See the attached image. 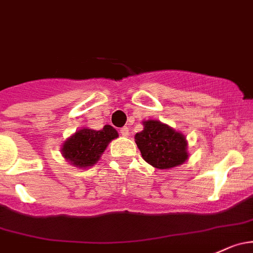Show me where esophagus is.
I'll list each match as a JSON object with an SVG mask.
<instances>
[{
	"label": "esophagus",
	"instance_id": "1",
	"mask_svg": "<svg viewBox=\"0 0 253 253\" xmlns=\"http://www.w3.org/2000/svg\"><path fill=\"white\" fill-rule=\"evenodd\" d=\"M120 133L124 135V137H128V135H129V128L127 126L122 127V128L120 129Z\"/></svg>",
	"mask_w": 253,
	"mask_h": 253
}]
</instances>
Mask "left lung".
Returning a JSON list of instances; mask_svg holds the SVG:
<instances>
[{
    "label": "left lung",
    "instance_id": "1",
    "mask_svg": "<svg viewBox=\"0 0 253 253\" xmlns=\"http://www.w3.org/2000/svg\"><path fill=\"white\" fill-rule=\"evenodd\" d=\"M142 124L143 131L135 133L134 140L142 158L149 165L169 169L188 160V140L182 132L159 120H144Z\"/></svg>",
    "mask_w": 253,
    "mask_h": 253
}]
</instances>
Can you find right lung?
<instances>
[{
  "label": "right lung",
  "mask_w": 253,
  "mask_h": 253,
  "mask_svg": "<svg viewBox=\"0 0 253 253\" xmlns=\"http://www.w3.org/2000/svg\"><path fill=\"white\" fill-rule=\"evenodd\" d=\"M118 137V131L110 125H105L99 131L84 127L63 143L60 151L73 166L88 169L99 161L109 143Z\"/></svg>",
  "instance_id": "add662e5"
}]
</instances>
